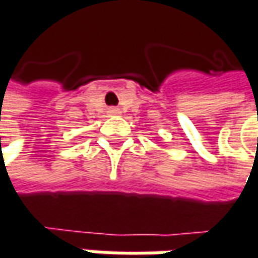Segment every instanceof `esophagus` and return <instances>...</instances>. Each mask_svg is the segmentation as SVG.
<instances>
[{
  "instance_id": "34e87169",
  "label": "esophagus",
  "mask_w": 258,
  "mask_h": 258,
  "mask_svg": "<svg viewBox=\"0 0 258 258\" xmlns=\"http://www.w3.org/2000/svg\"><path fill=\"white\" fill-rule=\"evenodd\" d=\"M108 113H110V114H120L119 110H117V108H114V107H113V108H110V110H108Z\"/></svg>"
}]
</instances>
